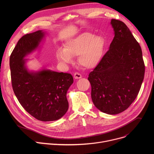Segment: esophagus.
Segmentation results:
<instances>
[{"instance_id":"obj_1","label":"esophagus","mask_w":154,"mask_h":154,"mask_svg":"<svg viewBox=\"0 0 154 154\" xmlns=\"http://www.w3.org/2000/svg\"><path fill=\"white\" fill-rule=\"evenodd\" d=\"M74 77L75 79H79L82 78V75L79 72H75L74 74Z\"/></svg>"}]
</instances>
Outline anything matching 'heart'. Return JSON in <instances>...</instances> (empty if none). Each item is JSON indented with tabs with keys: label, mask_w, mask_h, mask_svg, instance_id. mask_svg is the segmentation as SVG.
Segmentation results:
<instances>
[{
	"label": "heart",
	"mask_w": 154,
	"mask_h": 154,
	"mask_svg": "<svg viewBox=\"0 0 154 154\" xmlns=\"http://www.w3.org/2000/svg\"><path fill=\"white\" fill-rule=\"evenodd\" d=\"M105 42L101 36H95L90 32H84L66 44L64 49L56 52L57 60L68 64L74 57H79V64L86 68L96 67L100 63L105 49Z\"/></svg>",
	"instance_id": "obj_1"
}]
</instances>
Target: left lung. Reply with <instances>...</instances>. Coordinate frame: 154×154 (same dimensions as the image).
<instances>
[{
  "mask_svg": "<svg viewBox=\"0 0 154 154\" xmlns=\"http://www.w3.org/2000/svg\"><path fill=\"white\" fill-rule=\"evenodd\" d=\"M115 32L109 50L88 78L97 108L109 115L120 113L133 103L144 79L141 48L128 27L112 19Z\"/></svg>",
  "mask_w": 154,
  "mask_h": 154,
  "instance_id": "1",
  "label": "left lung"
}]
</instances>
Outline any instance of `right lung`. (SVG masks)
<instances>
[{
  "label": "right lung",
  "instance_id": "add662e5",
  "mask_svg": "<svg viewBox=\"0 0 154 154\" xmlns=\"http://www.w3.org/2000/svg\"><path fill=\"white\" fill-rule=\"evenodd\" d=\"M44 36L38 30L18 41L10 58L11 79L14 94L26 111L38 120L53 121L68 111L66 93L74 79L68 73L27 70L24 58L38 47Z\"/></svg>",
  "mask_w": 154,
  "mask_h": 154
}]
</instances>
